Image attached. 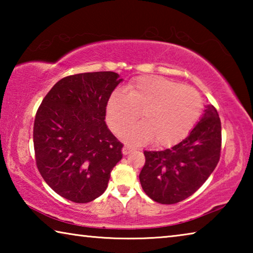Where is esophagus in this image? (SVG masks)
I'll return each instance as SVG.
<instances>
[{
  "label": "esophagus",
  "instance_id": "esophagus-1",
  "mask_svg": "<svg viewBox=\"0 0 253 253\" xmlns=\"http://www.w3.org/2000/svg\"><path fill=\"white\" fill-rule=\"evenodd\" d=\"M132 149H134V148L129 146V145H125V146L123 147V154H124V155H127V154H129L132 151Z\"/></svg>",
  "mask_w": 253,
  "mask_h": 253
}]
</instances>
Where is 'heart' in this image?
<instances>
[{"instance_id": "1", "label": "heart", "mask_w": 253, "mask_h": 253, "mask_svg": "<svg viewBox=\"0 0 253 253\" xmlns=\"http://www.w3.org/2000/svg\"><path fill=\"white\" fill-rule=\"evenodd\" d=\"M125 91L111 93L106 108L107 122L116 134H121L142 111L144 122L123 134L134 144L153 139L161 146L177 143L195 126L203 109L199 91L162 77H138L126 85Z\"/></svg>"}]
</instances>
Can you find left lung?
<instances>
[{
    "label": "left lung",
    "instance_id": "left-lung-1",
    "mask_svg": "<svg viewBox=\"0 0 253 253\" xmlns=\"http://www.w3.org/2000/svg\"><path fill=\"white\" fill-rule=\"evenodd\" d=\"M221 121L214 106L186 138L163 151H145L139 181L145 193L161 204L187 199L203 185L220 161Z\"/></svg>",
    "mask_w": 253,
    "mask_h": 253
}]
</instances>
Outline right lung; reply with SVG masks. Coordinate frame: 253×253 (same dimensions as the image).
<instances>
[{
	"label": "right lung",
	"instance_id": "obj_1",
	"mask_svg": "<svg viewBox=\"0 0 253 253\" xmlns=\"http://www.w3.org/2000/svg\"><path fill=\"white\" fill-rule=\"evenodd\" d=\"M121 81L113 71L65 77L37 110V168L55 193L75 203L91 202L104 193L123 157V143L105 123L107 102Z\"/></svg>",
	"mask_w": 253,
	"mask_h": 253
}]
</instances>
